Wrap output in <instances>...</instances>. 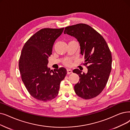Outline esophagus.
I'll return each mask as SVG.
<instances>
[{
	"label": "esophagus",
	"instance_id": "34e87169",
	"mask_svg": "<svg viewBox=\"0 0 130 130\" xmlns=\"http://www.w3.org/2000/svg\"><path fill=\"white\" fill-rule=\"evenodd\" d=\"M67 74H71V73H72V70L71 69H67Z\"/></svg>",
	"mask_w": 130,
	"mask_h": 130
}]
</instances>
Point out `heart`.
I'll list each match as a JSON object with an SVG mask.
<instances>
[{
    "label": "heart",
    "mask_w": 130,
    "mask_h": 130,
    "mask_svg": "<svg viewBox=\"0 0 130 130\" xmlns=\"http://www.w3.org/2000/svg\"><path fill=\"white\" fill-rule=\"evenodd\" d=\"M64 63L66 65H70L72 63V61L70 59H67L64 61Z\"/></svg>",
    "instance_id": "b5f03b06"
}]
</instances>
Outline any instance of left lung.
<instances>
[{"label":"left lung","instance_id":"left-lung-1","mask_svg":"<svg viewBox=\"0 0 130 130\" xmlns=\"http://www.w3.org/2000/svg\"><path fill=\"white\" fill-rule=\"evenodd\" d=\"M64 34L77 39L85 59L83 65L88 69L87 74H82L78 69L73 71L80 77L74 86L75 93L84 99L97 97L106 86L111 70L112 57L108 44L100 33L86 24L67 26Z\"/></svg>","mask_w":130,"mask_h":130}]
</instances>
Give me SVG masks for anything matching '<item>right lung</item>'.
Instances as JSON below:
<instances>
[{"instance_id": "1", "label": "right lung", "mask_w": 130, "mask_h": 130, "mask_svg": "<svg viewBox=\"0 0 130 130\" xmlns=\"http://www.w3.org/2000/svg\"><path fill=\"white\" fill-rule=\"evenodd\" d=\"M64 29H41L22 48L19 63L22 80L31 96L38 100L48 101L57 97L60 83L67 74L64 67L54 72L47 67L54 43Z\"/></svg>"}]
</instances>
